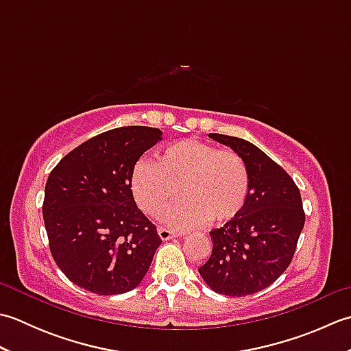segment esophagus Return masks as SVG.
Instances as JSON below:
<instances>
[{"label": "esophagus", "instance_id": "esophagus-1", "mask_svg": "<svg viewBox=\"0 0 351 351\" xmlns=\"http://www.w3.org/2000/svg\"><path fill=\"white\" fill-rule=\"evenodd\" d=\"M158 235H160V238H161L162 241H167V240H170V238H175V237L181 235V234L173 232V230H170L167 228H160L158 229Z\"/></svg>", "mask_w": 351, "mask_h": 351}]
</instances>
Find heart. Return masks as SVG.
Masks as SVG:
<instances>
[{"label": "heart", "mask_w": 351, "mask_h": 351, "mask_svg": "<svg viewBox=\"0 0 351 351\" xmlns=\"http://www.w3.org/2000/svg\"><path fill=\"white\" fill-rule=\"evenodd\" d=\"M175 228H193L210 220L221 225L240 213L249 197L250 178L241 155L211 143L185 138L164 147L155 162L141 160L131 175V190L140 210Z\"/></svg>", "instance_id": "1"}]
</instances>
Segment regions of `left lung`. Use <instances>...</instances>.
<instances>
[{
	"instance_id": "8db88e82",
	"label": "left lung",
	"mask_w": 351,
	"mask_h": 351,
	"mask_svg": "<svg viewBox=\"0 0 351 351\" xmlns=\"http://www.w3.org/2000/svg\"><path fill=\"white\" fill-rule=\"evenodd\" d=\"M208 137L241 155L250 189L243 210L210 232L213 252L199 273L215 293L249 295L271 285L293 261L304 226L300 190L250 141L214 132Z\"/></svg>"
}]
</instances>
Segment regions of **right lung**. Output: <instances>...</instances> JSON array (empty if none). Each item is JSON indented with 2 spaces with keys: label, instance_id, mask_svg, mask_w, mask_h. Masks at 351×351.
Here are the masks:
<instances>
[{
  "label": "right lung",
  "instance_id": "add662e5",
  "mask_svg": "<svg viewBox=\"0 0 351 351\" xmlns=\"http://www.w3.org/2000/svg\"><path fill=\"white\" fill-rule=\"evenodd\" d=\"M162 132L122 126L73 149L52 169L43 220L66 278L99 295L123 294L145 278L161 238L131 190L134 166Z\"/></svg>",
  "mask_w": 351,
  "mask_h": 351
}]
</instances>
